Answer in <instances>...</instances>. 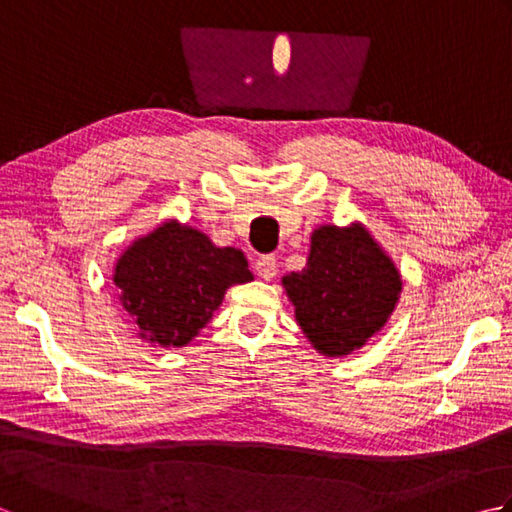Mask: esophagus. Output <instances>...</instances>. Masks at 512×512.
<instances>
[{"label": "esophagus", "instance_id": "obj_1", "mask_svg": "<svg viewBox=\"0 0 512 512\" xmlns=\"http://www.w3.org/2000/svg\"><path fill=\"white\" fill-rule=\"evenodd\" d=\"M255 273L264 281H270L277 275V259L273 255H262L255 262Z\"/></svg>", "mask_w": 512, "mask_h": 512}]
</instances>
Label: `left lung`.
<instances>
[{"label":"left lung","instance_id":"left-lung-1","mask_svg":"<svg viewBox=\"0 0 512 512\" xmlns=\"http://www.w3.org/2000/svg\"><path fill=\"white\" fill-rule=\"evenodd\" d=\"M295 319L323 356L352 354L385 328L402 292V277L361 222L323 224L310 237L301 273L281 277Z\"/></svg>","mask_w":512,"mask_h":512}]
</instances>
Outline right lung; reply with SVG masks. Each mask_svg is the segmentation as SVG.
<instances>
[{"mask_svg": "<svg viewBox=\"0 0 512 512\" xmlns=\"http://www.w3.org/2000/svg\"><path fill=\"white\" fill-rule=\"evenodd\" d=\"M112 279L140 339L184 347L211 321L226 290L253 281V273L239 248H220L198 228L167 220L127 246Z\"/></svg>", "mask_w": 512, "mask_h": 512, "instance_id": "add662e5", "label": "right lung"}]
</instances>
